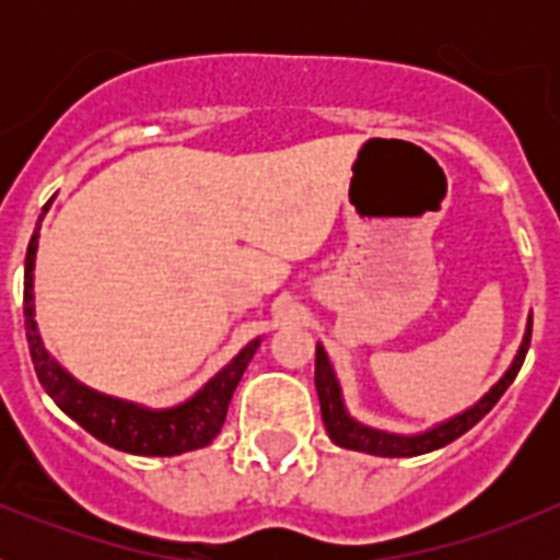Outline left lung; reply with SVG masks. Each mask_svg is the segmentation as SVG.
I'll return each mask as SVG.
<instances>
[{
    "mask_svg": "<svg viewBox=\"0 0 560 560\" xmlns=\"http://www.w3.org/2000/svg\"><path fill=\"white\" fill-rule=\"evenodd\" d=\"M530 334H533V319L527 325V334H524L522 348H518V355L513 359L511 370L499 378L497 387L485 395L482 400H477L471 409H465L457 418L440 423V427L429 429L423 434H412V438H404V434H389L378 432V429H370L359 420H353L341 404L339 393V381H336L334 368H330L328 353H325L323 345H316V395H319V409H323L325 429H328V438L334 440L336 446L341 448H353V452H368L375 454V457H418V454L434 452V448H443L446 443L457 440L459 434H465L471 427H477L485 415L497 407V400L502 398L504 389L511 387L513 378L518 375L524 364V355H527V348H530Z\"/></svg>",
    "mask_w": 560,
    "mask_h": 560,
    "instance_id": "1",
    "label": "left lung"
}]
</instances>
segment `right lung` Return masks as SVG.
<instances>
[{
  "label": "right lung",
  "instance_id": "obj_1",
  "mask_svg": "<svg viewBox=\"0 0 560 560\" xmlns=\"http://www.w3.org/2000/svg\"><path fill=\"white\" fill-rule=\"evenodd\" d=\"M36 249L38 226L33 237H30L27 257H24V330H27L30 359H33V368H36L38 381H42V387L47 389L49 398L56 400L58 407L75 420L78 427L86 429L92 438L128 454L173 457V454L192 452V448L212 443V438L224 427L232 393H235L237 381H241L246 364L255 355L260 339L249 341L215 378L207 381L205 389H199L182 407L142 409L137 404H128V400L108 398V395H101L95 389L78 384L44 350L42 336L36 330V319H33V266H36Z\"/></svg>",
  "mask_w": 560,
  "mask_h": 560
}]
</instances>
